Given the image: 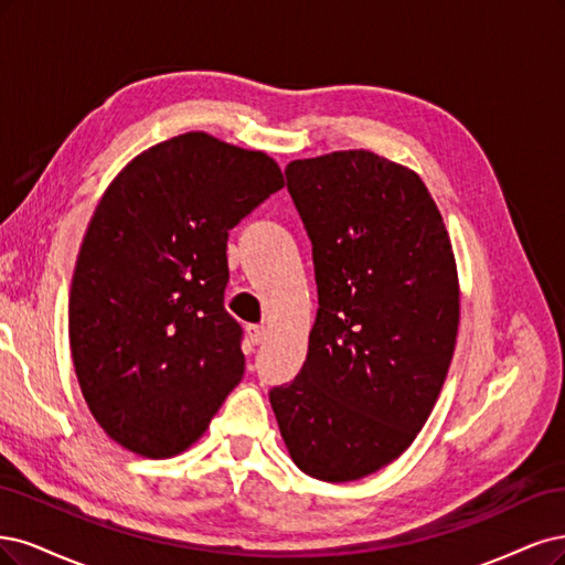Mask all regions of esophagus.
Instances as JSON below:
<instances>
[{
    "label": "esophagus",
    "mask_w": 565,
    "mask_h": 565,
    "mask_svg": "<svg viewBox=\"0 0 565 565\" xmlns=\"http://www.w3.org/2000/svg\"><path fill=\"white\" fill-rule=\"evenodd\" d=\"M265 335H267V329L263 323H250L248 326V340L253 342V344H260L263 340H265Z\"/></svg>",
    "instance_id": "esophagus-1"
}]
</instances>
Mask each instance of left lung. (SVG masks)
I'll return each mask as SVG.
<instances>
[{
    "label": "left lung",
    "instance_id": "left-lung-1",
    "mask_svg": "<svg viewBox=\"0 0 565 565\" xmlns=\"http://www.w3.org/2000/svg\"><path fill=\"white\" fill-rule=\"evenodd\" d=\"M286 188L319 309L269 404L305 475L356 481L396 460L439 398L460 321L452 248L423 180L369 150L290 161Z\"/></svg>",
    "mask_w": 565,
    "mask_h": 565
}]
</instances>
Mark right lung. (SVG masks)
<instances>
[{"instance_id": "right-lung-1", "label": "right lung", "mask_w": 565, "mask_h": 565, "mask_svg": "<svg viewBox=\"0 0 565 565\" xmlns=\"http://www.w3.org/2000/svg\"><path fill=\"white\" fill-rule=\"evenodd\" d=\"M284 188L275 159L206 134L138 154L90 217L70 288V350L105 434L145 458L202 436L244 377L223 305L230 230Z\"/></svg>"}]
</instances>
